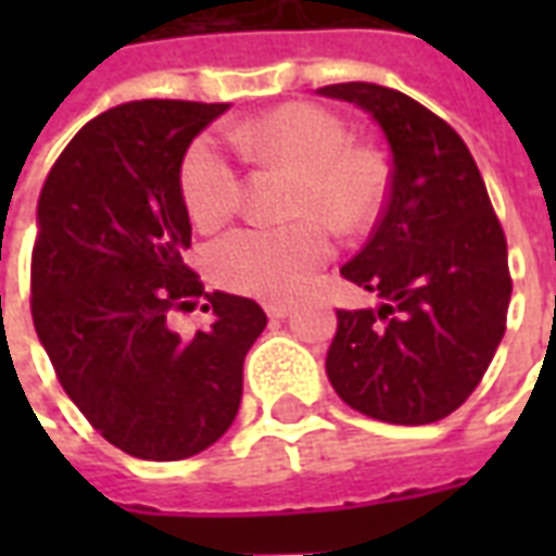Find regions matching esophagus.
I'll list each match as a JSON object with an SVG mask.
<instances>
[{"label":"esophagus","instance_id":"obj_1","mask_svg":"<svg viewBox=\"0 0 556 556\" xmlns=\"http://www.w3.org/2000/svg\"><path fill=\"white\" fill-rule=\"evenodd\" d=\"M291 309H294V306H291V303H282V301H270V303H265V313L270 315V318H289Z\"/></svg>","mask_w":556,"mask_h":556}]
</instances>
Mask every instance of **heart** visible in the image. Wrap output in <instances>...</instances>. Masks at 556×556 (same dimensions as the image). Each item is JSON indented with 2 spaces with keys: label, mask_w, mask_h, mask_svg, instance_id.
Masks as SVG:
<instances>
[{
  "label": "heart",
  "mask_w": 556,
  "mask_h": 556,
  "mask_svg": "<svg viewBox=\"0 0 556 556\" xmlns=\"http://www.w3.org/2000/svg\"><path fill=\"white\" fill-rule=\"evenodd\" d=\"M231 146L258 166L298 172L289 226H241L207 250L219 286L255 298H291L330 258V229L354 235L372 226L387 199L384 163L369 148L351 146L345 122L318 103H286L229 130ZM241 166L214 134L184 148L178 195L202 231L223 226L241 207Z\"/></svg>",
  "instance_id": "heart-1"
}]
</instances>
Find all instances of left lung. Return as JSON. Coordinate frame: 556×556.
Listing matches in <instances>:
<instances>
[{
    "instance_id": "left-lung-1",
    "label": "left lung",
    "mask_w": 556,
    "mask_h": 556,
    "mask_svg": "<svg viewBox=\"0 0 556 556\" xmlns=\"http://www.w3.org/2000/svg\"><path fill=\"white\" fill-rule=\"evenodd\" d=\"M384 130L393 169L372 238L342 277L381 298L339 309L327 378L366 417L426 426L477 390L506 330V235L465 139L408 94L375 83L318 89Z\"/></svg>"
}]
</instances>
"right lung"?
Returning <instances> with one entry per match:
<instances>
[{"instance_id": "1", "label": "right lung", "mask_w": 556, "mask_h": 556, "mask_svg": "<svg viewBox=\"0 0 556 556\" xmlns=\"http://www.w3.org/2000/svg\"><path fill=\"white\" fill-rule=\"evenodd\" d=\"M229 103L134 101L71 139L38 195L31 321L59 384L91 429L127 455L178 462L229 429L243 357L267 315L250 298L205 291L184 253L190 217L178 163ZM205 300L193 338L172 312Z\"/></svg>"}]
</instances>
